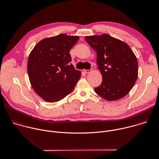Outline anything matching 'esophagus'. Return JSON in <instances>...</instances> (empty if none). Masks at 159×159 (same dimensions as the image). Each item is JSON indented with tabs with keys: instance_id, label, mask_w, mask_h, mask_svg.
<instances>
[{
	"instance_id": "esophagus-1",
	"label": "esophagus",
	"mask_w": 159,
	"mask_h": 159,
	"mask_svg": "<svg viewBox=\"0 0 159 159\" xmlns=\"http://www.w3.org/2000/svg\"><path fill=\"white\" fill-rule=\"evenodd\" d=\"M83 71H84V72H85L86 74H89L92 71V69H90V70H84Z\"/></svg>"
}]
</instances>
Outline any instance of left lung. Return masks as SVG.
Returning <instances> with one entry per match:
<instances>
[{
  "mask_svg": "<svg viewBox=\"0 0 159 159\" xmlns=\"http://www.w3.org/2000/svg\"><path fill=\"white\" fill-rule=\"evenodd\" d=\"M85 39L97 52L102 77L101 84L94 89L95 93L108 101L125 97L138 77L137 59L129 45L107 34L86 36Z\"/></svg>",
  "mask_w": 159,
  "mask_h": 159,
  "instance_id": "obj_1",
  "label": "left lung"
}]
</instances>
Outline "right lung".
<instances>
[{
  "instance_id": "add662e5",
  "label": "right lung",
  "mask_w": 159,
  "mask_h": 159,
  "mask_svg": "<svg viewBox=\"0 0 159 159\" xmlns=\"http://www.w3.org/2000/svg\"><path fill=\"white\" fill-rule=\"evenodd\" d=\"M77 35L61 34L37 43L28 58L27 72L32 87L43 100L58 102L74 90L81 72L70 62L69 52L79 40Z\"/></svg>"
}]
</instances>
